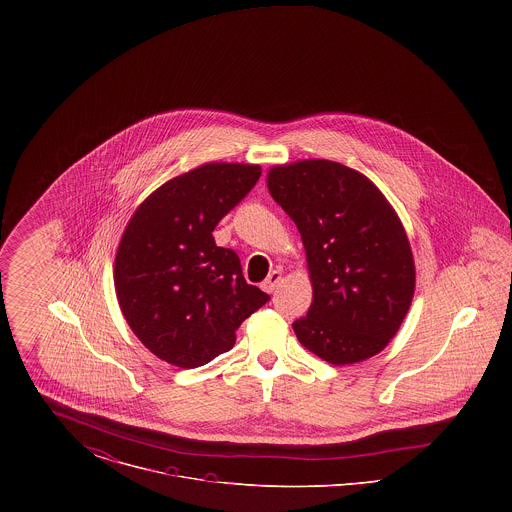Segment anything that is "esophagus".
<instances>
[{
  "label": "esophagus",
  "instance_id": "34e87169",
  "mask_svg": "<svg viewBox=\"0 0 512 512\" xmlns=\"http://www.w3.org/2000/svg\"><path fill=\"white\" fill-rule=\"evenodd\" d=\"M280 280H282V272H280V270H272V272L268 274L267 280L263 282V290H265V292H274L276 286L280 284Z\"/></svg>",
  "mask_w": 512,
  "mask_h": 512
}]
</instances>
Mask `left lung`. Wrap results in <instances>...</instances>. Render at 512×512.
Listing matches in <instances>:
<instances>
[{
    "label": "left lung",
    "instance_id": "left-lung-1",
    "mask_svg": "<svg viewBox=\"0 0 512 512\" xmlns=\"http://www.w3.org/2000/svg\"><path fill=\"white\" fill-rule=\"evenodd\" d=\"M267 180L301 234L313 282L297 340L330 365L374 357L413 301V251L397 213L365 174L334 161L272 167Z\"/></svg>",
    "mask_w": 512,
    "mask_h": 512
}]
</instances>
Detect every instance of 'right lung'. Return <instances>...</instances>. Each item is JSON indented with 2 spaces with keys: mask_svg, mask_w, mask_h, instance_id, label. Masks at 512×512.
<instances>
[{
  "mask_svg": "<svg viewBox=\"0 0 512 512\" xmlns=\"http://www.w3.org/2000/svg\"><path fill=\"white\" fill-rule=\"evenodd\" d=\"M261 176L259 165L207 163L136 209L115 257V290L132 332L161 361L207 365L270 295L247 284L236 251L213 230Z\"/></svg>",
  "mask_w": 512,
  "mask_h": 512,
  "instance_id": "1",
  "label": "right lung"
}]
</instances>
